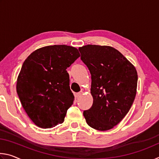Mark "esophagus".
I'll list each match as a JSON object with an SVG mask.
<instances>
[{
  "label": "esophagus",
  "mask_w": 159,
  "mask_h": 159,
  "mask_svg": "<svg viewBox=\"0 0 159 159\" xmlns=\"http://www.w3.org/2000/svg\"><path fill=\"white\" fill-rule=\"evenodd\" d=\"M82 95V92H79V93H77L76 95V98H79V97Z\"/></svg>",
  "instance_id": "1"
}]
</instances>
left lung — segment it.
<instances>
[{
	"instance_id": "obj_1",
	"label": "left lung",
	"mask_w": 159,
	"mask_h": 159,
	"mask_svg": "<svg viewBox=\"0 0 159 159\" xmlns=\"http://www.w3.org/2000/svg\"><path fill=\"white\" fill-rule=\"evenodd\" d=\"M79 50L91 74L92 107L83 111L88 125L110 130L119 123L135 98L138 73L119 51L110 46L87 45Z\"/></svg>"
}]
</instances>
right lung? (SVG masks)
Segmentation results:
<instances>
[{
    "label": "right lung",
    "instance_id": "add662e5",
    "mask_svg": "<svg viewBox=\"0 0 159 159\" xmlns=\"http://www.w3.org/2000/svg\"><path fill=\"white\" fill-rule=\"evenodd\" d=\"M79 57L76 48L55 45L35 50L24 61L17 93L24 109L39 127L50 128L64 122L74 100L66 69Z\"/></svg>",
    "mask_w": 159,
    "mask_h": 159
}]
</instances>
